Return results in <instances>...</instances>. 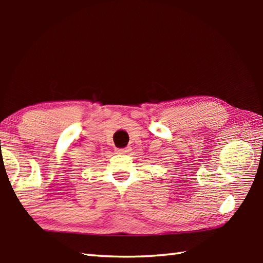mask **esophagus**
<instances>
[{
	"mask_svg": "<svg viewBox=\"0 0 263 263\" xmlns=\"http://www.w3.org/2000/svg\"><path fill=\"white\" fill-rule=\"evenodd\" d=\"M130 151H128V148H121V149H116V154L118 155H123V154H127Z\"/></svg>",
	"mask_w": 263,
	"mask_h": 263,
	"instance_id": "34e87169",
	"label": "esophagus"
}]
</instances>
